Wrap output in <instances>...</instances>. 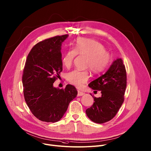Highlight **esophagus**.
I'll list each match as a JSON object with an SVG mask.
<instances>
[{
    "label": "esophagus",
    "instance_id": "obj_1",
    "mask_svg": "<svg viewBox=\"0 0 151 151\" xmlns=\"http://www.w3.org/2000/svg\"><path fill=\"white\" fill-rule=\"evenodd\" d=\"M85 93L83 91H81L79 90H78V96H83Z\"/></svg>",
    "mask_w": 151,
    "mask_h": 151
}]
</instances>
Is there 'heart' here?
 Listing matches in <instances>:
<instances>
[{"instance_id":"obj_1","label":"heart","mask_w":151,"mask_h":151,"mask_svg":"<svg viewBox=\"0 0 151 151\" xmlns=\"http://www.w3.org/2000/svg\"><path fill=\"white\" fill-rule=\"evenodd\" d=\"M87 57L86 67L90 68L92 72L100 73L104 72L110 64L112 60L111 54L106 51L105 47L94 40L79 38L74 47L68 48L64 53L62 63L66 67H70L77 55ZM90 77L88 70L74 69L67 74V79L77 87H81L86 83Z\"/></svg>"}]
</instances>
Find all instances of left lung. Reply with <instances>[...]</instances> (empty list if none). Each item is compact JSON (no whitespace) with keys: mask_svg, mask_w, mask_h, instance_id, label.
<instances>
[{"mask_svg":"<svg viewBox=\"0 0 151 151\" xmlns=\"http://www.w3.org/2000/svg\"><path fill=\"white\" fill-rule=\"evenodd\" d=\"M88 86L95 91L100 90L102 96L96 98L90 94L94 102L86 109L88 117L97 123L111 120L124 101L127 72L123 60L121 58L115 60L104 75L91 82Z\"/></svg>","mask_w":151,"mask_h":151,"instance_id":"obj_1","label":"left lung"}]
</instances>
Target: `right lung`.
Returning a JSON list of instances; mask_svg holds the SVG:
<instances>
[{
    "instance_id": "obj_1",
    "label": "right lung",
    "mask_w": 151,
    "mask_h": 151,
    "mask_svg": "<svg viewBox=\"0 0 151 151\" xmlns=\"http://www.w3.org/2000/svg\"><path fill=\"white\" fill-rule=\"evenodd\" d=\"M67 37L58 35L37 43L26 60L22 75L24 100L33 115L43 122L59 121L78 94L70 84L64 89L53 86L63 71L61 46Z\"/></svg>"
}]
</instances>
